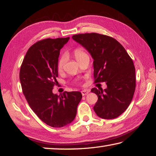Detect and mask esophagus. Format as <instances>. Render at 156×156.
<instances>
[{"instance_id": "esophagus-1", "label": "esophagus", "mask_w": 156, "mask_h": 156, "mask_svg": "<svg viewBox=\"0 0 156 156\" xmlns=\"http://www.w3.org/2000/svg\"><path fill=\"white\" fill-rule=\"evenodd\" d=\"M89 91H87V90H83V91H81V94H82V95H83V96H85V95H87V94H89Z\"/></svg>"}]
</instances>
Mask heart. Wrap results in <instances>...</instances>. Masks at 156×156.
<instances>
[{
	"label": "heart",
	"mask_w": 156,
	"mask_h": 156,
	"mask_svg": "<svg viewBox=\"0 0 156 156\" xmlns=\"http://www.w3.org/2000/svg\"><path fill=\"white\" fill-rule=\"evenodd\" d=\"M73 55H74L76 59L78 61H79V60H81L82 58H83L84 57L87 56V54L86 53L80 48H78L75 49L74 51H73ZM65 62H66V56L65 55H62V56H60L59 60H58V63H57L58 70L60 71L62 69L63 66H64Z\"/></svg>",
	"instance_id": "obj_1"
}]
</instances>
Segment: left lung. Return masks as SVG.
Masks as SVG:
<instances>
[{
  "instance_id": "1",
  "label": "left lung",
  "mask_w": 156,
  "mask_h": 156,
  "mask_svg": "<svg viewBox=\"0 0 156 156\" xmlns=\"http://www.w3.org/2000/svg\"><path fill=\"white\" fill-rule=\"evenodd\" d=\"M72 38L84 47L94 62V83L105 82L107 88H93L98 99L94 107L98 116L113 119L127 109L136 89L133 60L119 42L97 33L76 34Z\"/></svg>"
}]
</instances>
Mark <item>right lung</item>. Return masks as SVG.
<instances>
[{
	"mask_svg": "<svg viewBox=\"0 0 156 156\" xmlns=\"http://www.w3.org/2000/svg\"><path fill=\"white\" fill-rule=\"evenodd\" d=\"M67 38H47L30 47L20 69L23 94L37 116L52 127H62L74 120L82 99L80 91L53 94L58 76L57 63L60 50Z\"/></svg>",
	"mask_w": 156,
	"mask_h": 156,
	"instance_id": "1",
	"label": "right lung"
}]
</instances>
